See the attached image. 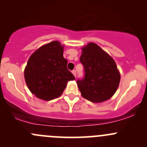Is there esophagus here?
<instances>
[{
  "label": "esophagus",
  "mask_w": 147,
  "mask_h": 147,
  "mask_svg": "<svg viewBox=\"0 0 147 147\" xmlns=\"http://www.w3.org/2000/svg\"><path fill=\"white\" fill-rule=\"evenodd\" d=\"M72 73L73 74L74 76H75V78H76V71H75V70H72Z\"/></svg>",
  "instance_id": "esophagus-1"
}]
</instances>
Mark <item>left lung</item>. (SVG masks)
I'll return each mask as SVG.
<instances>
[{
	"label": "left lung",
	"instance_id": "obj_1",
	"mask_svg": "<svg viewBox=\"0 0 147 147\" xmlns=\"http://www.w3.org/2000/svg\"><path fill=\"white\" fill-rule=\"evenodd\" d=\"M80 62L85 75L77 83L82 97L94 103L110 99L117 90L121 79L114 59L98 45L89 42L82 47Z\"/></svg>",
	"mask_w": 147,
	"mask_h": 147
}]
</instances>
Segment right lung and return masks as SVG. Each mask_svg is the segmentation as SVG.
I'll return each mask as SVG.
<instances>
[{
  "instance_id": "right-lung-1",
  "label": "right lung",
  "mask_w": 147,
  "mask_h": 147,
  "mask_svg": "<svg viewBox=\"0 0 147 147\" xmlns=\"http://www.w3.org/2000/svg\"><path fill=\"white\" fill-rule=\"evenodd\" d=\"M64 45L53 41L37 49L28 59L24 78L28 89L38 98L50 101L63 94L75 77L67 68Z\"/></svg>"
}]
</instances>
